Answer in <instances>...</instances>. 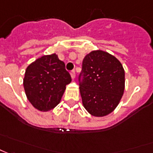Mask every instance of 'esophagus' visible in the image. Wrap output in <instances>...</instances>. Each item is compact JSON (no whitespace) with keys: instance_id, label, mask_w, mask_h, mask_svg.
I'll return each instance as SVG.
<instances>
[{"instance_id":"1","label":"esophagus","mask_w":153,"mask_h":153,"mask_svg":"<svg viewBox=\"0 0 153 153\" xmlns=\"http://www.w3.org/2000/svg\"><path fill=\"white\" fill-rule=\"evenodd\" d=\"M71 78L74 80L75 77H76V73H75L74 71H71Z\"/></svg>"}]
</instances>
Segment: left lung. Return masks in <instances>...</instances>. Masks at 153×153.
Masks as SVG:
<instances>
[{
	"label": "left lung",
	"mask_w": 153,
	"mask_h": 153,
	"mask_svg": "<svg viewBox=\"0 0 153 153\" xmlns=\"http://www.w3.org/2000/svg\"><path fill=\"white\" fill-rule=\"evenodd\" d=\"M80 93L86 110L93 116L112 113L125 91V70L116 57L97 50L85 55L80 74Z\"/></svg>",
	"instance_id": "8db88e82"
}]
</instances>
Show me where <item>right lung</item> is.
Returning <instances> with one entry per match:
<instances>
[{
	"label": "right lung",
	"instance_id": "right-lung-1",
	"mask_svg": "<svg viewBox=\"0 0 153 153\" xmlns=\"http://www.w3.org/2000/svg\"><path fill=\"white\" fill-rule=\"evenodd\" d=\"M71 82L65 65L56 54L43 55L27 67L23 87L36 109L46 112L60 103L65 86Z\"/></svg>",
	"mask_w": 153,
	"mask_h": 153
}]
</instances>
